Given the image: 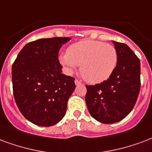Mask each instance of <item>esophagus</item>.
I'll return each instance as SVG.
<instances>
[{"instance_id": "34e87169", "label": "esophagus", "mask_w": 152, "mask_h": 152, "mask_svg": "<svg viewBox=\"0 0 152 152\" xmlns=\"http://www.w3.org/2000/svg\"><path fill=\"white\" fill-rule=\"evenodd\" d=\"M75 84H76V85H81L82 83L81 81H80L79 80H75Z\"/></svg>"}]
</instances>
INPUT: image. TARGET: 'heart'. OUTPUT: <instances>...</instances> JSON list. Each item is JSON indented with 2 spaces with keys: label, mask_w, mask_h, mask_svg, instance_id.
<instances>
[{
  "label": "heart",
  "mask_w": 152,
  "mask_h": 152,
  "mask_svg": "<svg viewBox=\"0 0 152 152\" xmlns=\"http://www.w3.org/2000/svg\"><path fill=\"white\" fill-rule=\"evenodd\" d=\"M118 51L113 45L97 40H83L68 47L67 52L59 55V63L67 72L80 66L82 77L88 83L106 80L118 64Z\"/></svg>",
  "instance_id": "heart-1"
}]
</instances>
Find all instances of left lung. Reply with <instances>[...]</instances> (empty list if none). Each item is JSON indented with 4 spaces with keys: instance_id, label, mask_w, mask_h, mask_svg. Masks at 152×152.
Masks as SVG:
<instances>
[{
    "instance_id": "1",
    "label": "left lung",
    "mask_w": 152,
    "mask_h": 152,
    "mask_svg": "<svg viewBox=\"0 0 152 152\" xmlns=\"http://www.w3.org/2000/svg\"><path fill=\"white\" fill-rule=\"evenodd\" d=\"M118 64L106 80L86 85L85 102L91 116L111 124L121 121L133 110L140 90V61L127 45L113 41Z\"/></svg>"
}]
</instances>
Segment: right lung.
<instances>
[{"label":"right lung","mask_w":152,"mask_h":152,"mask_svg":"<svg viewBox=\"0 0 152 152\" xmlns=\"http://www.w3.org/2000/svg\"><path fill=\"white\" fill-rule=\"evenodd\" d=\"M71 38L41 39L22 48L12 66L13 96L28 121L50 126L64 117L75 78L62 73L58 56Z\"/></svg>","instance_id":"1"}]
</instances>
